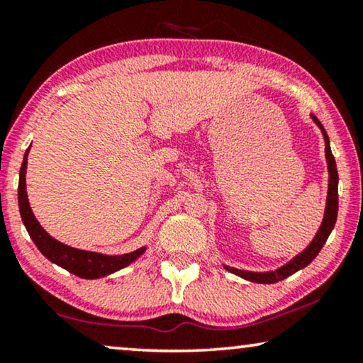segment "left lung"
Wrapping results in <instances>:
<instances>
[{"label":"left lung","instance_id":"8db88e82","mask_svg":"<svg viewBox=\"0 0 363 363\" xmlns=\"http://www.w3.org/2000/svg\"><path fill=\"white\" fill-rule=\"evenodd\" d=\"M312 122L319 127V130L324 137L325 142V160H327V172H329V185H327V200H325V210H324V218H322V223L317 230L314 240H312L304 251H301L299 255L292 257L291 261H287L284 266L277 267L274 271H246V269H238V267L223 264L226 271L233 272V274L242 277V279L257 282V284H274L277 281L286 279L294 274V272L304 269L306 266H309L312 261L315 259V256L319 255L322 246L325 245L327 238L334 230L335 221H337V211H339V173H337V165L335 158L332 155L330 150V140L329 135H327L325 128L319 122L314 113H311Z\"/></svg>","mask_w":363,"mask_h":363}]
</instances>
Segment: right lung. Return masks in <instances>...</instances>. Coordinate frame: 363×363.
Wrapping results in <instances>:
<instances>
[{
	"label": "right lung",
	"instance_id": "obj_1",
	"mask_svg": "<svg viewBox=\"0 0 363 363\" xmlns=\"http://www.w3.org/2000/svg\"><path fill=\"white\" fill-rule=\"evenodd\" d=\"M31 150V145L24 153L21 170H19V185H18V206L21 213L23 225L26 228L28 235L31 236L34 245L43 252L44 257L57 264L62 269L76 274L82 279H101V277L111 276L113 272L123 269L133 261L138 259L148 246H142L132 252L125 255H102L96 251L77 250V247L67 246L64 242L52 238L44 228L39 225V221L34 216L29 205L28 193H26V168H28V155Z\"/></svg>",
	"mask_w": 363,
	"mask_h": 363
}]
</instances>
